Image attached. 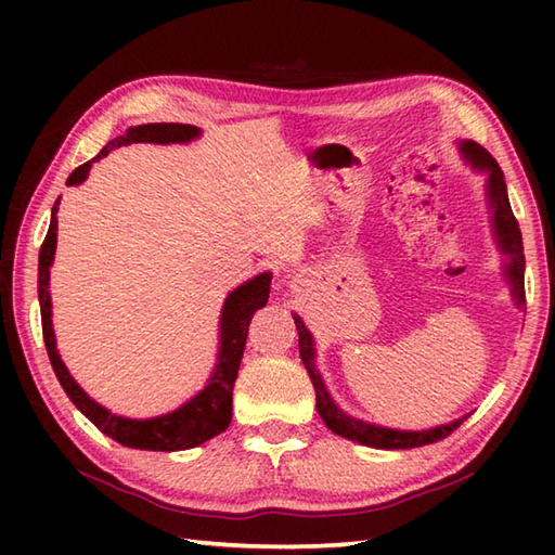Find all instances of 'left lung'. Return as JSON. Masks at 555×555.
I'll list each match as a JSON object with an SVG mask.
<instances>
[{
    "label": "left lung",
    "mask_w": 555,
    "mask_h": 555,
    "mask_svg": "<svg viewBox=\"0 0 555 555\" xmlns=\"http://www.w3.org/2000/svg\"><path fill=\"white\" fill-rule=\"evenodd\" d=\"M460 150H463L465 159H469L475 169L487 171L489 181H487V195L491 203V223H493V235H496L499 247L503 250V255H508V264H505V279L511 281L513 286V298L515 305L525 302V253H522V233L520 227H517V219L511 209L508 203V191H505V179L503 171L485 147H479L477 143H460ZM296 320V328H298V346H300V358L305 370H308L312 386L317 391V412L324 420V424L334 434L344 436V439L358 441L362 446H372V448H388V451H398V448H420L427 443H436L446 439L448 434L455 431L463 420H467V415L463 420H455L451 424H441V427L434 429H422V431H400V429H386V427H376V424H367L362 420H356L346 415L340 410L332 396H328L326 386L322 382L320 372L314 367V340L312 334L308 332V326L300 320L298 314H293Z\"/></svg>",
    "instance_id": "1"
}]
</instances>
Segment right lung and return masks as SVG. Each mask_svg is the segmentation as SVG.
Wrapping results in <instances>:
<instances>
[{"instance_id":"right-lung-1","label":"right lung","mask_w":555,"mask_h":555,"mask_svg":"<svg viewBox=\"0 0 555 555\" xmlns=\"http://www.w3.org/2000/svg\"><path fill=\"white\" fill-rule=\"evenodd\" d=\"M199 135V128L191 124H143L128 128L126 135H119L109 140L107 145L100 150L95 159L86 164L68 176L66 185H78L88 179V171L92 162L107 157L114 147L131 145V143H188ZM56 209L59 199L52 207V221L50 231L44 235V243L40 247V259H38V298H40V317H42V336H44V348L47 356H50L52 370L56 374L59 384L66 391L82 415H86L95 427L107 434L109 439L119 441L128 448H140V451H185V448H195L209 439H215L217 434L231 424V408H233V384L235 376H238L241 358L245 350V338H247V326H250L253 314L264 308L269 298V284L271 274H259L250 281H245L243 286L229 293L227 302H223L221 310V322H219V358L215 364V372H211L207 386L193 396L188 403H183L179 410L167 412L162 417L152 420H128L121 415H112L107 408L95 403L82 388L74 382V376L68 374L66 364L59 358L56 350V338L52 328V302H50V267L54 262V250H56Z\"/></svg>"}]
</instances>
